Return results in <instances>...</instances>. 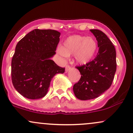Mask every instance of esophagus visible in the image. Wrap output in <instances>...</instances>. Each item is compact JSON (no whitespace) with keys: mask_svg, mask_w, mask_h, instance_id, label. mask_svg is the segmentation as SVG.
I'll use <instances>...</instances> for the list:
<instances>
[{"mask_svg":"<svg viewBox=\"0 0 133 133\" xmlns=\"http://www.w3.org/2000/svg\"><path fill=\"white\" fill-rule=\"evenodd\" d=\"M71 68L69 66V65H66V66H65V71L66 72L69 71L70 70H71Z\"/></svg>","mask_w":133,"mask_h":133,"instance_id":"esophagus-1","label":"esophagus"}]
</instances>
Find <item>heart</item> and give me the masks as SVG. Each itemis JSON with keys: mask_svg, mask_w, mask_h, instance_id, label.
<instances>
[{"mask_svg": "<svg viewBox=\"0 0 133 133\" xmlns=\"http://www.w3.org/2000/svg\"><path fill=\"white\" fill-rule=\"evenodd\" d=\"M97 42L94 37L73 35L67 38L57 52L64 57L74 56V62L85 65L92 61L97 52Z\"/></svg>", "mask_w": 133, "mask_h": 133, "instance_id": "obj_1", "label": "heart"}]
</instances>
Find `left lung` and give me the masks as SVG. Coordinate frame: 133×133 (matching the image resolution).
Returning a JSON list of instances; mask_svg holds the SVG:
<instances>
[{
	"label": "left lung",
	"instance_id": "obj_1",
	"mask_svg": "<svg viewBox=\"0 0 133 133\" xmlns=\"http://www.w3.org/2000/svg\"><path fill=\"white\" fill-rule=\"evenodd\" d=\"M96 38L99 51L94 60L76 67L80 80L73 86L74 95L80 100L97 97L110 88L116 71V53L114 45L104 33L91 29Z\"/></svg>",
	"mask_w": 133,
	"mask_h": 133
}]
</instances>
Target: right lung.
Here are the masks:
<instances>
[{
	"label": "right lung",
	"instance_id": "1",
	"mask_svg": "<svg viewBox=\"0 0 133 133\" xmlns=\"http://www.w3.org/2000/svg\"><path fill=\"white\" fill-rule=\"evenodd\" d=\"M61 33L55 30L34 29L16 45L11 64L13 86L30 99L46 95L53 77L65 68L51 60L56 54Z\"/></svg>",
	"mask_w": 133,
	"mask_h": 133
}]
</instances>
